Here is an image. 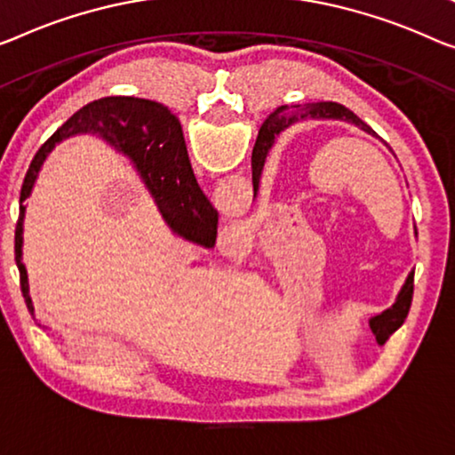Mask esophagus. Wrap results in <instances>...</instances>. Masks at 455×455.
<instances>
[{"label": "esophagus", "mask_w": 455, "mask_h": 455, "mask_svg": "<svg viewBox=\"0 0 455 455\" xmlns=\"http://www.w3.org/2000/svg\"><path fill=\"white\" fill-rule=\"evenodd\" d=\"M222 239H225V243H228L230 247H243L247 243L245 233L235 225L222 228Z\"/></svg>", "instance_id": "esophagus-1"}]
</instances>
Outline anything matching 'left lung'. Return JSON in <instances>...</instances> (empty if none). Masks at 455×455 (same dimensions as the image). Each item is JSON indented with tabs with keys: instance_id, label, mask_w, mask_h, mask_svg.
Masks as SVG:
<instances>
[{
	"instance_id": "left-lung-1",
	"label": "left lung",
	"mask_w": 455,
	"mask_h": 455,
	"mask_svg": "<svg viewBox=\"0 0 455 455\" xmlns=\"http://www.w3.org/2000/svg\"><path fill=\"white\" fill-rule=\"evenodd\" d=\"M339 118V120H347V122H354L355 126L362 128V131L370 132V134H376L371 128L365 124L363 120H359L354 112L347 110V108L341 106V104H335V101H316V104H304V106H280L277 110L271 114L267 118L269 122V128L274 131V134H277L282 131V128H286L288 124H292L298 118ZM261 165L263 161L261 159H253V194L257 192V184H259V175H261ZM412 277L415 274H411L406 277V283L403 288V292L398 294V300L392 308L386 310L379 316H374L370 321V327L374 331V335L378 339L379 345H384L388 341V337L395 333V331L401 327L404 323L406 315H409V308H411V300H412Z\"/></svg>"
}]
</instances>
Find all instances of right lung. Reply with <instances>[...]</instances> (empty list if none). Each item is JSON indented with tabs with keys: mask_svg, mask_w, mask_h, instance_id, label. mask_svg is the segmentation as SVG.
Here are the masks:
<instances>
[{
	"mask_svg": "<svg viewBox=\"0 0 455 455\" xmlns=\"http://www.w3.org/2000/svg\"><path fill=\"white\" fill-rule=\"evenodd\" d=\"M96 131L114 147L124 151L134 161V165L151 189L155 202L161 210L163 219L188 241L204 247H214L216 233H219V214L202 194L198 181L194 178L189 165L184 132L180 120L173 116L163 104L140 98H101L92 101L85 108L65 122L52 137L38 148L34 155L28 172H26L22 189H20V219L13 236L16 249V263L20 271V286L30 307L28 282L26 269L20 263L22 255V220L24 200L30 196V189L36 173L46 155L59 140L81 131ZM274 142V131L269 122H263L259 137L255 140L253 159H266L267 148Z\"/></svg>",
	"mask_w": 455,
	"mask_h": 455,
	"instance_id": "add662e5",
	"label": "right lung"
}]
</instances>
